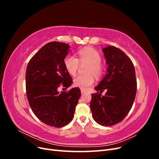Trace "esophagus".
I'll return each instance as SVG.
<instances>
[{
  "mask_svg": "<svg viewBox=\"0 0 159 159\" xmlns=\"http://www.w3.org/2000/svg\"><path fill=\"white\" fill-rule=\"evenodd\" d=\"M85 93H86L85 91H84V90H83V89L81 90V94H85Z\"/></svg>",
  "mask_w": 159,
  "mask_h": 159,
  "instance_id": "esophagus-1",
  "label": "esophagus"
}]
</instances>
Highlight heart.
<instances>
[{
  "instance_id": "1",
  "label": "heart",
  "mask_w": 159,
  "mask_h": 159,
  "mask_svg": "<svg viewBox=\"0 0 159 159\" xmlns=\"http://www.w3.org/2000/svg\"><path fill=\"white\" fill-rule=\"evenodd\" d=\"M102 56L99 52L90 47H85L78 52V58L69 54L65 57L64 64L68 73L75 75L81 66H86L85 74L78 75L74 80V85L83 90H87L94 83V78H99L104 73V66L101 63Z\"/></svg>"
}]
</instances>
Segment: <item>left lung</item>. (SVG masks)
I'll return each instance as SVG.
<instances>
[{
  "label": "left lung",
  "instance_id": "1",
  "mask_svg": "<svg viewBox=\"0 0 159 159\" xmlns=\"http://www.w3.org/2000/svg\"><path fill=\"white\" fill-rule=\"evenodd\" d=\"M108 65L107 73L91 94L90 109L93 119L102 126H112L121 121L131 110L137 92L134 67L121 50L109 46L103 49Z\"/></svg>",
  "mask_w": 159,
  "mask_h": 159
}]
</instances>
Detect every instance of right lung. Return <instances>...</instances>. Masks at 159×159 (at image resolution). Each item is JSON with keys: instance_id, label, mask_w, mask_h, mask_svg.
Wrapping results in <instances>:
<instances>
[{"instance_id": "obj_1", "label": "right lung", "mask_w": 159, "mask_h": 159, "mask_svg": "<svg viewBox=\"0 0 159 159\" xmlns=\"http://www.w3.org/2000/svg\"><path fill=\"white\" fill-rule=\"evenodd\" d=\"M69 48L63 42L48 43L34 55L26 68L28 103L36 116L51 127H62L71 122L81 95L78 88L61 93L57 90L61 84L69 88L72 83L64 64Z\"/></svg>"}]
</instances>
